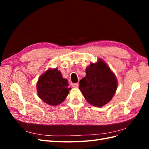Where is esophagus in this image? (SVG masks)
Returning <instances> with one entry per match:
<instances>
[{
  "mask_svg": "<svg viewBox=\"0 0 149 149\" xmlns=\"http://www.w3.org/2000/svg\"><path fill=\"white\" fill-rule=\"evenodd\" d=\"M79 86V84L78 83H74V84H72V86H73V88H78Z\"/></svg>",
  "mask_w": 149,
  "mask_h": 149,
  "instance_id": "1",
  "label": "esophagus"
}]
</instances>
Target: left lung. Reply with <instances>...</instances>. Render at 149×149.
Instances as JSON below:
<instances>
[{
  "instance_id": "1",
  "label": "left lung",
  "mask_w": 149,
  "mask_h": 149,
  "mask_svg": "<svg viewBox=\"0 0 149 149\" xmlns=\"http://www.w3.org/2000/svg\"><path fill=\"white\" fill-rule=\"evenodd\" d=\"M86 73L79 86L86 100L96 107L109 102L118 88V80L106 63L98 59L96 63L87 67Z\"/></svg>"
}]
</instances>
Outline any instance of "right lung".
<instances>
[{"mask_svg":"<svg viewBox=\"0 0 149 149\" xmlns=\"http://www.w3.org/2000/svg\"><path fill=\"white\" fill-rule=\"evenodd\" d=\"M57 68L48 69L40 76L37 84L38 97L48 104L57 106L64 101L71 88Z\"/></svg>","mask_w":149,"mask_h":149,"instance_id":"obj_1","label":"right lung"}]
</instances>
